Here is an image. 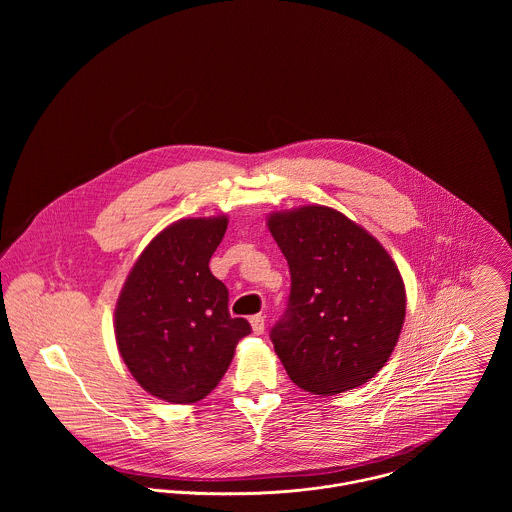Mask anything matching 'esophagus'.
Wrapping results in <instances>:
<instances>
[{
    "label": "esophagus",
    "instance_id": "esophagus-1",
    "mask_svg": "<svg viewBox=\"0 0 512 512\" xmlns=\"http://www.w3.org/2000/svg\"><path fill=\"white\" fill-rule=\"evenodd\" d=\"M250 325H252L254 335H262L264 329H266V317L264 315H254V317H250Z\"/></svg>",
    "mask_w": 512,
    "mask_h": 512
}]
</instances>
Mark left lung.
<instances>
[{"label": "left lung", "instance_id": "obj_1", "mask_svg": "<svg viewBox=\"0 0 512 512\" xmlns=\"http://www.w3.org/2000/svg\"><path fill=\"white\" fill-rule=\"evenodd\" d=\"M292 292L272 343L288 376L335 396L368 382L390 359L406 317L404 280L384 246L343 213L305 205L268 217Z\"/></svg>", "mask_w": 512, "mask_h": 512}]
</instances>
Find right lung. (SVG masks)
Wrapping results in <instances>:
<instances>
[{
    "mask_svg": "<svg viewBox=\"0 0 512 512\" xmlns=\"http://www.w3.org/2000/svg\"><path fill=\"white\" fill-rule=\"evenodd\" d=\"M228 219H181L163 228L136 260L114 311L122 361L138 384L171 404L213 392L234 349L252 329L230 317L228 290L209 262Z\"/></svg>",
    "mask_w": 512,
    "mask_h": 512,
    "instance_id": "right-lung-1",
    "label": "right lung"
}]
</instances>
